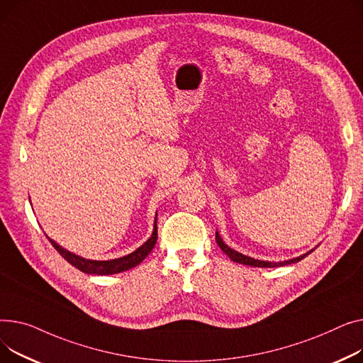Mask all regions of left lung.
<instances>
[{
    "label": "left lung",
    "instance_id": "8db88e82",
    "mask_svg": "<svg viewBox=\"0 0 363 363\" xmlns=\"http://www.w3.org/2000/svg\"><path fill=\"white\" fill-rule=\"evenodd\" d=\"M216 240H217L218 246L221 247V250H223L224 253H227V257H228L233 262H239V264H243V265L258 267V268H275V267H283V265H289V264L299 262L301 259H303L305 257H308V255H309L311 252H313V249H312V250H309V252H306V253L301 255V257L293 258V259H287V261H281V262H271V261H261V259H255V258L246 257V255H243V253H240V252H238V250L231 249L228 245H225V243H224V240L221 239V236H220V233H218V231H216Z\"/></svg>",
    "mask_w": 363,
    "mask_h": 363
}]
</instances>
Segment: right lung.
Masks as SVG:
<instances>
[{
    "label": "right lung",
    "instance_id": "1",
    "mask_svg": "<svg viewBox=\"0 0 363 363\" xmlns=\"http://www.w3.org/2000/svg\"><path fill=\"white\" fill-rule=\"evenodd\" d=\"M48 238V236H47ZM158 239V231H157V217H155V224H154V231L140 247H138L135 252L125 255V257L121 258H116V259H110V261H95V259H86L82 258L79 255L64 249L62 246H60L57 242H54L52 239L48 238V240L51 242V245L57 249V252L61 255V257L66 259L69 264H72L73 267H76L77 269H80L82 272L86 274H95V275H108V274H117V272H123L127 269H132L136 265H139L151 250L154 249L155 243Z\"/></svg>",
    "mask_w": 363,
    "mask_h": 363
}]
</instances>
